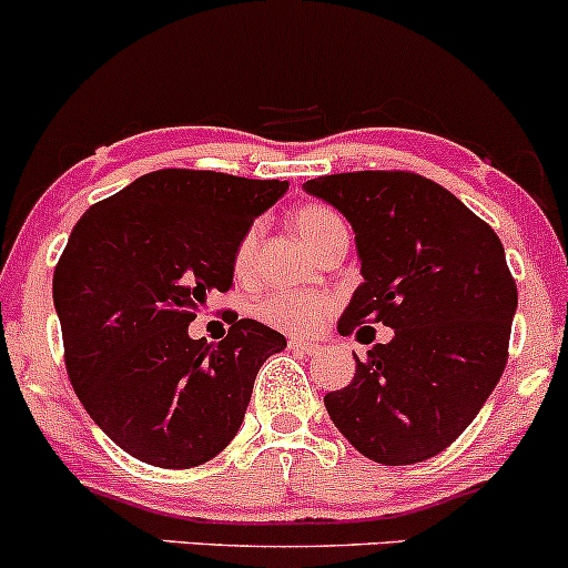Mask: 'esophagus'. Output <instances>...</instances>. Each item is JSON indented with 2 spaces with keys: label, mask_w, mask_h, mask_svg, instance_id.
Segmentation results:
<instances>
[{
  "label": "esophagus",
  "mask_w": 568,
  "mask_h": 568,
  "mask_svg": "<svg viewBox=\"0 0 568 568\" xmlns=\"http://www.w3.org/2000/svg\"><path fill=\"white\" fill-rule=\"evenodd\" d=\"M288 345H291V351L304 353V355H315L317 351H321V345H317L315 339H302V336H291Z\"/></svg>",
  "instance_id": "esophagus-1"
}]
</instances>
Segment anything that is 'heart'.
Wrapping results in <instances>:
<instances>
[{
  "mask_svg": "<svg viewBox=\"0 0 568 568\" xmlns=\"http://www.w3.org/2000/svg\"><path fill=\"white\" fill-rule=\"evenodd\" d=\"M294 226L304 245L310 251H317L323 242L332 240L334 234L347 232L345 221L339 213H334L326 204H304L294 213ZM255 251V229H251L240 240L234 253V270L245 272L253 261ZM334 310V298L326 294H315V291H274L266 298H261L258 315L270 326L283 328V332H310V328L321 326Z\"/></svg>",
  "mask_w": 568,
  "mask_h": 568,
  "instance_id": "1",
  "label": "heart"
}]
</instances>
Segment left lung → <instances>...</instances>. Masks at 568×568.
I'll return each mask as SVG.
<instances>
[{"label":"left lung","instance_id":"left-lung-1","mask_svg":"<svg viewBox=\"0 0 568 568\" xmlns=\"http://www.w3.org/2000/svg\"><path fill=\"white\" fill-rule=\"evenodd\" d=\"M347 217L364 283L342 336L394 328L347 388L326 394L334 426L385 466L434 458L464 434L507 366L517 285L494 229L415 172H342L304 183Z\"/></svg>","mask_w":568,"mask_h":568}]
</instances>
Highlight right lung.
I'll use <instances>...</instances> for the list:
<instances>
[{
	"label": "right lung",
	"instance_id": "1",
	"mask_svg": "<svg viewBox=\"0 0 568 568\" xmlns=\"http://www.w3.org/2000/svg\"><path fill=\"white\" fill-rule=\"evenodd\" d=\"M285 180L159 170L93 204L53 272L72 388L129 456L161 469L215 458L242 426L253 383L285 336L232 321L226 339H191L213 291L234 285V253Z\"/></svg>",
	"mask_w": 568,
	"mask_h": 568
}]
</instances>
